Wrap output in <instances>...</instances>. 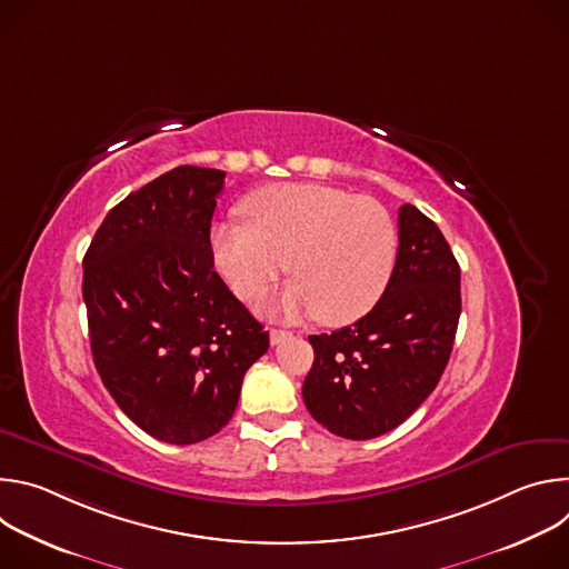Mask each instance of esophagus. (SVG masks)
I'll return each instance as SVG.
<instances>
[{
    "label": "esophagus",
    "instance_id": "esophagus-1",
    "mask_svg": "<svg viewBox=\"0 0 569 569\" xmlns=\"http://www.w3.org/2000/svg\"><path fill=\"white\" fill-rule=\"evenodd\" d=\"M288 338H292V333H290V331H283V329H270V345H272V347L281 345V342H283V340H288Z\"/></svg>",
    "mask_w": 569,
    "mask_h": 569
}]
</instances>
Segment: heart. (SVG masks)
I'll list each match as a JSON object with an SVG mask.
<instances>
[{"mask_svg": "<svg viewBox=\"0 0 569 569\" xmlns=\"http://www.w3.org/2000/svg\"><path fill=\"white\" fill-rule=\"evenodd\" d=\"M246 222L211 231L213 263L242 301H259L281 277L295 279L274 308L345 327L367 315L389 286L398 233L373 198L317 182H281L242 204Z\"/></svg>", "mask_w": 569, "mask_h": 569, "instance_id": "obj_1", "label": "heart"}]
</instances>
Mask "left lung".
I'll use <instances>...</instances> for the list:
<instances>
[{"mask_svg": "<svg viewBox=\"0 0 569 569\" xmlns=\"http://www.w3.org/2000/svg\"><path fill=\"white\" fill-rule=\"evenodd\" d=\"M461 272L441 229L417 207L398 211L387 290L353 327L310 336L303 380L310 417L345 439H373L408 419L437 387L457 333Z\"/></svg>", "mask_w": 569, "mask_h": 569, "instance_id": "1", "label": "left lung"}]
</instances>
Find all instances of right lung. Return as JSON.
<instances>
[{
	"mask_svg": "<svg viewBox=\"0 0 569 569\" xmlns=\"http://www.w3.org/2000/svg\"><path fill=\"white\" fill-rule=\"evenodd\" d=\"M224 171L178 167L123 198L83 259L97 371L150 437L220 432L270 336L213 270L211 218Z\"/></svg>",
	"mask_w": 569,
	"mask_h": 569,
	"instance_id": "add662e5",
	"label": "right lung"
}]
</instances>
